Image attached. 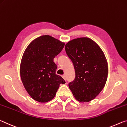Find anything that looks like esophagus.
Masks as SVG:
<instances>
[{
	"label": "esophagus",
	"instance_id": "esophagus-1",
	"mask_svg": "<svg viewBox=\"0 0 127 127\" xmlns=\"http://www.w3.org/2000/svg\"><path fill=\"white\" fill-rule=\"evenodd\" d=\"M62 78L64 79V80H65V82H66V76H65V75H62Z\"/></svg>",
	"mask_w": 127,
	"mask_h": 127
}]
</instances>
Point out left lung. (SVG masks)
Masks as SVG:
<instances>
[{"mask_svg": "<svg viewBox=\"0 0 127 127\" xmlns=\"http://www.w3.org/2000/svg\"><path fill=\"white\" fill-rule=\"evenodd\" d=\"M65 50L75 71V78L68 84L69 88L76 100L91 101L106 83L108 64L105 54L94 40L86 37L68 41Z\"/></svg>", "mask_w": 127, "mask_h": 127, "instance_id": "8db88e82", "label": "left lung"}]
</instances>
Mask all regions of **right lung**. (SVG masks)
Instances as JSON below:
<instances>
[{
	"label": "right lung",
	"mask_w": 127,
	"mask_h": 127,
	"mask_svg": "<svg viewBox=\"0 0 127 127\" xmlns=\"http://www.w3.org/2000/svg\"><path fill=\"white\" fill-rule=\"evenodd\" d=\"M65 43L49 35H42L30 42L23 54L20 76L27 92L34 100L41 103L51 101L60 84L65 81L56 74L53 62Z\"/></svg>",
	"instance_id": "obj_1"
}]
</instances>
